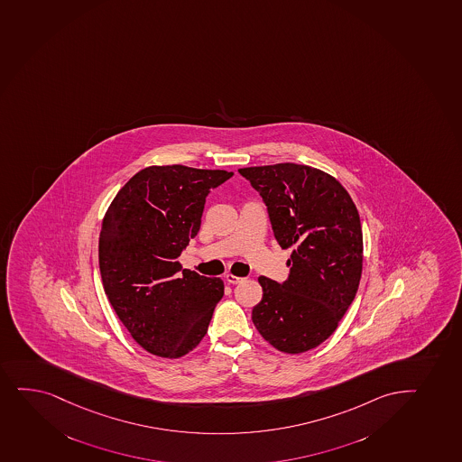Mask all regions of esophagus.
<instances>
[{
	"label": "esophagus",
	"instance_id": "34e87169",
	"mask_svg": "<svg viewBox=\"0 0 462 462\" xmlns=\"http://www.w3.org/2000/svg\"><path fill=\"white\" fill-rule=\"evenodd\" d=\"M243 280L244 278L232 275V273H227V275H226V281H227L228 284H238V282H241Z\"/></svg>",
	"mask_w": 462,
	"mask_h": 462
}]
</instances>
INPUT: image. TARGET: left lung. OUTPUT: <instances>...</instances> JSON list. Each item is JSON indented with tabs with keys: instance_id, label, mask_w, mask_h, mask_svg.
I'll use <instances>...</instances> for the list:
<instances>
[{
	"instance_id": "1",
	"label": "left lung",
	"mask_w": 462,
	"mask_h": 462,
	"mask_svg": "<svg viewBox=\"0 0 462 462\" xmlns=\"http://www.w3.org/2000/svg\"><path fill=\"white\" fill-rule=\"evenodd\" d=\"M239 173L267 206L275 239L291 249L289 276H260L252 310L261 337L284 353L315 348L337 330L363 272V228L347 190L326 171L282 162Z\"/></svg>"
}]
</instances>
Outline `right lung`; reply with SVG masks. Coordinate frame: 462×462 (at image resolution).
Wrapping results in <instances>:
<instances>
[{"label":"right lung","instance_id":"right-lung-1","mask_svg":"<svg viewBox=\"0 0 462 462\" xmlns=\"http://www.w3.org/2000/svg\"><path fill=\"white\" fill-rule=\"evenodd\" d=\"M234 171L145 167L125 182L99 234L104 291L147 352L180 358L208 333L224 295L219 278L182 270L178 256L201 227L206 198Z\"/></svg>","mask_w":462,"mask_h":462}]
</instances>
